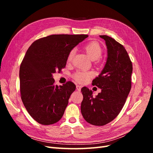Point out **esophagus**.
I'll use <instances>...</instances> for the list:
<instances>
[{
	"mask_svg": "<svg viewBox=\"0 0 153 153\" xmlns=\"http://www.w3.org/2000/svg\"><path fill=\"white\" fill-rule=\"evenodd\" d=\"M76 90H77V91H81V88H82V86L77 85L76 86Z\"/></svg>",
	"mask_w": 153,
	"mask_h": 153,
	"instance_id": "1",
	"label": "esophagus"
}]
</instances>
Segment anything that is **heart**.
<instances>
[{"mask_svg":"<svg viewBox=\"0 0 153 153\" xmlns=\"http://www.w3.org/2000/svg\"><path fill=\"white\" fill-rule=\"evenodd\" d=\"M84 49L89 57L91 60L98 59L102 54L103 50L101 45L96 41H92L85 45ZM75 48H73L69 52L67 57L68 61H71L75 53ZM94 73L90 71L78 70L73 75V78L80 83H85L93 76Z\"/></svg>","mask_w":153,"mask_h":153,"instance_id":"obj_1","label":"heart"}]
</instances>
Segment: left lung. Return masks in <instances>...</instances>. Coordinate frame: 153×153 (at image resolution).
I'll list each match as a JSON object with an SVG mask.
<instances>
[{
  "instance_id": "left-lung-1",
  "label": "left lung",
  "mask_w": 153,
  "mask_h": 153,
  "mask_svg": "<svg viewBox=\"0 0 153 153\" xmlns=\"http://www.w3.org/2000/svg\"><path fill=\"white\" fill-rule=\"evenodd\" d=\"M105 41L107 57L105 65L92 85L101 89L93 97L84 87L81 112L85 121L94 126H103L116 117L126 102L131 87L132 63L126 49L110 37L100 36Z\"/></svg>"
}]
</instances>
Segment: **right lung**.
<instances>
[{"mask_svg": "<svg viewBox=\"0 0 153 153\" xmlns=\"http://www.w3.org/2000/svg\"><path fill=\"white\" fill-rule=\"evenodd\" d=\"M88 37L85 34H54L35 41L27 50L20 68L21 98L36 121L43 125L62 117L75 85H55L53 74L66 66L69 52Z\"/></svg>", "mask_w": 153, "mask_h": 153, "instance_id": "right-lung-1", "label": "right lung"}]
</instances>
